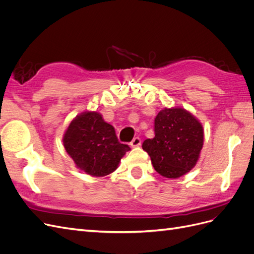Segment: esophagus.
I'll use <instances>...</instances> for the list:
<instances>
[{"mask_svg":"<svg viewBox=\"0 0 254 254\" xmlns=\"http://www.w3.org/2000/svg\"><path fill=\"white\" fill-rule=\"evenodd\" d=\"M140 145H141V139L139 136L134 137V139L130 142V146H131V147H137V146H140Z\"/></svg>","mask_w":254,"mask_h":254,"instance_id":"obj_1","label":"esophagus"}]
</instances>
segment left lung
<instances>
[{
	"label": "left lung",
	"instance_id": "obj_1",
	"mask_svg": "<svg viewBox=\"0 0 254 254\" xmlns=\"http://www.w3.org/2000/svg\"><path fill=\"white\" fill-rule=\"evenodd\" d=\"M202 145V125L194 115L182 108H165L155 119V136L142 147L161 176L175 179L196 165Z\"/></svg>",
	"mask_w": 254,
	"mask_h": 254
}]
</instances>
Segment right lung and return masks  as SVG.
<instances>
[{"instance_id": "1", "label": "right lung", "mask_w": 254, "mask_h": 254, "mask_svg": "<svg viewBox=\"0 0 254 254\" xmlns=\"http://www.w3.org/2000/svg\"><path fill=\"white\" fill-rule=\"evenodd\" d=\"M64 146L76 166L94 177L114 172L130 150L127 144L119 142L113 126L97 112L77 115L64 135Z\"/></svg>"}]
</instances>
